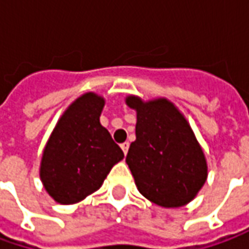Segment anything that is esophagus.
<instances>
[{"label":"esophagus","instance_id":"esophagus-1","mask_svg":"<svg viewBox=\"0 0 249 249\" xmlns=\"http://www.w3.org/2000/svg\"><path fill=\"white\" fill-rule=\"evenodd\" d=\"M129 142H127V141H126V142H123V144H120V148L123 149V152H124V155H126V154H127V151H129Z\"/></svg>","mask_w":249,"mask_h":249}]
</instances>
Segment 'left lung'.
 <instances>
[{
	"instance_id": "1",
	"label": "left lung",
	"mask_w": 249,
	"mask_h": 249,
	"mask_svg": "<svg viewBox=\"0 0 249 249\" xmlns=\"http://www.w3.org/2000/svg\"><path fill=\"white\" fill-rule=\"evenodd\" d=\"M137 110L136 141L130 144L126 163L140 193L165 208L188 204L208 176L202 148L184 116L166 100L142 102L129 97Z\"/></svg>"
}]
</instances>
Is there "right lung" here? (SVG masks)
<instances>
[{
	"mask_svg": "<svg viewBox=\"0 0 249 249\" xmlns=\"http://www.w3.org/2000/svg\"><path fill=\"white\" fill-rule=\"evenodd\" d=\"M104 98L89 92L59 119L44 149L40 177L59 204H76L97 191L123 151L100 123Z\"/></svg>",
	"mask_w": 249,
	"mask_h": 249,
	"instance_id": "add662e5",
	"label": "right lung"
}]
</instances>
